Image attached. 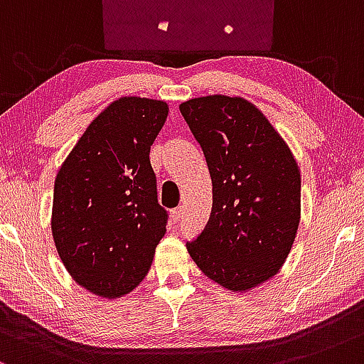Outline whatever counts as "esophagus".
<instances>
[{
    "mask_svg": "<svg viewBox=\"0 0 364 364\" xmlns=\"http://www.w3.org/2000/svg\"><path fill=\"white\" fill-rule=\"evenodd\" d=\"M182 216H183V208L182 206H178V208H175V210H171V220H173L175 223L181 222Z\"/></svg>",
    "mask_w": 364,
    "mask_h": 364,
    "instance_id": "obj_1",
    "label": "esophagus"
}]
</instances>
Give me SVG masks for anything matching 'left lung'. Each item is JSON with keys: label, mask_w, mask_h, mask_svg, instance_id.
<instances>
[{"label": "left lung", "mask_w": 364, "mask_h": 364, "mask_svg": "<svg viewBox=\"0 0 364 364\" xmlns=\"http://www.w3.org/2000/svg\"><path fill=\"white\" fill-rule=\"evenodd\" d=\"M213 182V208L187 251L208 279L234 292L263 284L291 252L301 218V173L268 118L242 97L181 105Z\"/></svg>", "instance_id": "1"}]
</instances>
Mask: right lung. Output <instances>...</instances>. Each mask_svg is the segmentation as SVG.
I'll return each instance as SVG.
<instances>
[{
  "mask_svg": "<svg viewBox=\"0 0 364 364\" xmlns=\"http://www.w3.org/2000/svg\"><path fill=\"white\" fill-rule=\"evenodd\" d=\"M168 105L113 101L91 122L56 175L51 230L72 279L115 299L148 275L168 213L158 203L149 161Z\"/></svg>",
  "mask_w": 364,
  "mask_h": 364,
  "instance_id": "obj_1",
  "label": "right lung"
}]
</instances>
